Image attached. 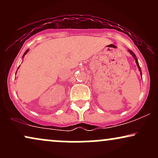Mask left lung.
Wrapping results in <instances>:
<instances>
[{"label":"left lung","mask_w":158,"mask_h":158,"mask_svg":"<svg viewBox=\"0 0 158 158\" xmlns=\"http://www.w3.org/2000/svg\"><path fill=\"white\" fill-rule=\"evenodd\" d=\"M128 52H130V54H131L132 56H133V57L135 58V61H136V64H137V67H138V69H139V71H140V74H141V76H142V73H141V69H140V67H139V63H138V61H137V57H136L135 54L134 53V52H132L131 50H128Z\"/></svg>","instance_id":"left-lung-1"}]
</instances>
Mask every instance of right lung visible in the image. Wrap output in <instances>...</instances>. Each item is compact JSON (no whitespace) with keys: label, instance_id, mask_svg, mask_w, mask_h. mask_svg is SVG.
<instances>
[{"label":"right lung","instance_id":"1","mask_svg":"<svg viewBox=\"0 0 158 158\" xmlns=\"http://www.w3.org/2000/svg\"><path fill=\"white\" fill-rule=\"evenodd\" d=\"M28 50H26V51H25V52H24V54H23V56H24V55H25V54H26V53H27V52H28Z\"/></svg>","mask_w":158,"mask_h":158}]
</instances>
